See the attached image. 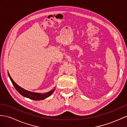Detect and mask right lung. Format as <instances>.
Masks as SVG:
<instances>
[{"mask_svg":"<svg viewBox=\"0 0 127 127\" xmlns=\"http://www.w3.org/2000/svg\"><path fill=\"white\" fill-rule=\"evenodd\" d=\"M8 74L9 77H10V80H11L12 84H13V85L14 86L15 89H16V90L19 92L21 95H23V96L29 98L31 100H44L45 98L49 97V96H51V94L53 93V92L54 91V89H53V90H51L50 92L46 93L45 94H39V93H33V92H31L29 91H26L23 88L20 87L19 86H18L17 83H15V82L13 81V79L11 78V77L10 74H9V73H8Z\"/></svg>","mask_w":127,"mask_h":127,"instance_id":"obj_1","label":"right lung"}]
</instances>
